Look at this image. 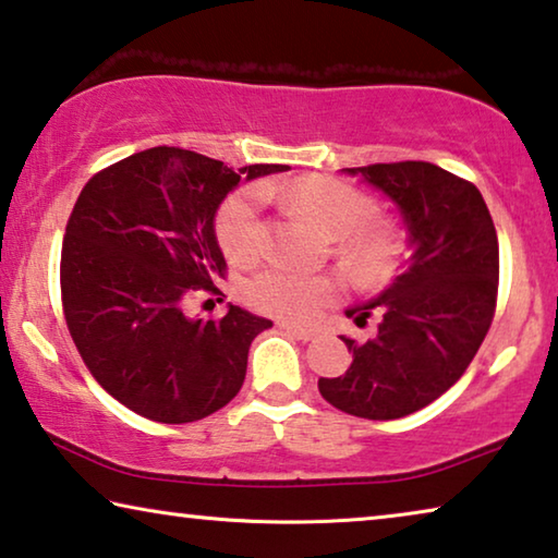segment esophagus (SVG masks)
<instances>
[{
    "label": "esophagus",
    "instance_id": "esophagus-1",
    "mask_svg": "<svg viewBox=\"0 0 558 558\" xmlns=\"http://www.w3.org/2000/svg\"><path fill=\"white\" fill-rule=\"evenodd\" d=\"M278 326L282 328V330H288L290 336H295V338H301V340H311V338H315V330L313 328H303V326H295V323H278Z\"/></svg>",
    "mask_w": 558,
    "mask_h": 558
}]
</instances>
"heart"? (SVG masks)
<instances>
[{
  "label": "heart",
  "mask_w": 558,
  "mask_h": 558,
  "mask_svg": "<svg viewBox=\"0 0 558 558\" xmlns=\"http://www.w3.org/2000/svg\"><path fill=\"white\" fill-rule=\"evenodd\" d=\"M263 193H272V185L240 190L220 207L218 238L232 260H255L263 251ZM286 195L330 240H338L340 255L355 272L380 278L390 270L396 260V232L386 222L373 220V199L359 187L326 174H307L290 182ZM338 290V280L330 276L270 265L247 280L245 298L260 313L307 320L336 301Z\"/></svg>",
  "instance_id": "heart-1"
}]
</instances>
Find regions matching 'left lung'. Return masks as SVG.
<instances>
[{
    "mask_svg": "<svg viewBox=\"0 0 558 558\" xmlns=\"http://www.w3.org/2000/svg\"><path fill=\"white\" fill-rule=\"evenodd\" d=\"M393 203L409 235L401 276L345 311L355 326L378 315L376 336L343 338L353 363L320 378L330 405L359 418L393 421L444 396L469 368L492 326L498 238L478 187L430 162L343 168Z\"/></svg>",
    "mask_w": 558,
    "mask_h": 558,
    "instance_id": "1",
    "label": "left lung"
}]
</instances>
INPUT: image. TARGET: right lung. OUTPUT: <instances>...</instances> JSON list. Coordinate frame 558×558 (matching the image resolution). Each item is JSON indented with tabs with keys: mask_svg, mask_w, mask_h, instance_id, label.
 <instances>
[{
	"mask_svg": "<svg viewBox=\"0 0 558 558\" xmlns=\"http://www.w3.org/2000/svg\"><path fill=\"white\" fill-rule=\"evenodd\" d=\"M288 165L238 172L180 147H153L82 187L62 243V305L95 380L157 423H193L238 396L247 351L272 320L228 305L220 320L190 318L185 298L222 278L215 235L222 199Z\"/></svg>",
	"mask_w": 558,
	"mask_h": 558,
	"instance_id": "obj_1",
	"label": "right lung"
}]
</instances>
